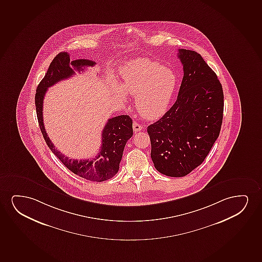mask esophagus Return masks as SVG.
I'll return each instance as SVG.
<instances>
[{"label": "esophagus", "instance_id": "34e87169", "mask_svg": "<svg viewBox=\"0 0 262 262\" xmlns=\"http://www.w3.org/2000/svg\"><path fill=\"white\" fill-rule=\"evenodd\" d=\"M133 129H134V132H140L141 129H143V126L139 123V122H133Z\"/></svg>", "mask_w": 262, "mask_h": 262}]
</instances>
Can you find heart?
Returning a JSON list of instances; mask_svg holds the SVG:
<instances>
[{
    "label": "heart",
    "instance_id": "obj_1",
    "mask_svg": "<svg viewBox=\"0 0 262 262\" xmlns=\"http://www.w3.org/2000/svg\"><path fill=\"white\" fill-rule=\"evenodd\" d=\"M178 79L171 69L156 61L138 59L123 68L121 89L117 96L124 99L123 92L136 96L135 104L141 116L156 119L166 112L177 87Z\"/></svg>",
    "mask_w": 262,
    "mask_h": 262
}]
</instances>
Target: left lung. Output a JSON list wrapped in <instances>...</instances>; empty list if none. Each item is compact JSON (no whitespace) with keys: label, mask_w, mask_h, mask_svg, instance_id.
<instances>
[{"label":"left lung","mask_w":262,"mask_h":262,"mask_svg":"<svg viewBox=\"0 0 262 262\" xmlns=\"http://www.w3.org/2000/svg\"><path fill=\"white\" fill-rule=\"evenodd\" d=\"M184 76L177 100L147 127L159 172L184 177L204 162L221 132L224 95L214 71L196 51L180 49Z\"/></svg>","instance_id":"left-lung-1"}]
</instances>
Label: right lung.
I'll use <instances>...</instances> for the list:
<instances>
[{
    "mask_svg": "<svg viewBox=\"0 0 262 262\" xmlns=\"http://www.w3.org/2000/svg\"><path fill=\"white\" fill-rule=\"evenodd\" d=\"M96 62L89 59L70 60L68 52L58 53L48 68L43 79L38 84L35 93V107L38 122L45 142L68 170L90 181L101 182L114 177L119 170V164L126 143L133 134V120L128 116L110 118L102 132V144L98 156L92 159L72 160L55 148L45 130L42 105L48 88L55 83L70 78L87 67H93Z\"/></svg>",
    "mask_w": 262,
    "mask_h": 262,
    "instance_id": "1",
    "label": "right lung"
}]
</instances>
